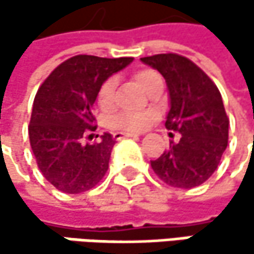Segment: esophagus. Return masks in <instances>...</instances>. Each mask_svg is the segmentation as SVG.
Listing matches in <instances>:
<instances>
[{
    "mask_svg": "<svg viewBox=\"0 0 254 254\" xmlns=\"http://www.w3.org/2000/svg\"><path fill=\"white\" fill-rule=\"evenodd\" d=\"M141 133H133V132H118L113 135L115 139L121 141V139H125V138H132V136H139Z\"/></svg>",
    "mask_w": 254,
    "mask_h": 254,
    "instance_id": "esophagus-1",
    "label": "esophagus"
}]
</instances>
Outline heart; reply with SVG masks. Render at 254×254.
<instances>
[{"mask_svg":"<svg viewBox=\"0 0 254 254\" xmlns=\"http://www.w3.org/2000/svg\"><path fill=\"white\" fill-rule=\"evenodd\" d=\"M133 79L136 83L148 91L154 83L160 82V76L151 69H141L133 72ZM115 92H116V79L109 77L100 86L97 103L101 110L109 112L115 107ZM154 119V113H121L115 118V125L124 130H141L151 124Z\"/></svg>","mask_w":254,"mask_h":254,"instance_id":"b5f03b06","label":"heart"}]
</instances>
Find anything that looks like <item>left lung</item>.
Here are the masks:
<instances>
[{
    "label": "left lung",
    "mask_w": 254,
    "mask_h": 254,
    "mask_svg": "<svg viewBox=\"0 0 254 254\" xmlns=\"http://www.w3.org/2000/svg\"><path fill=\"white\" fill-rule=\"evenodd\" d=\"M141 62L165 77L171 109L165 127L181 133L178 142L151 160L154 174L175 188L201 185L213 172L228 145L229 119L218 86L198 66L178 54H156Z\"/></svg>",
    "instance_id": "obj_1"
}]
</instances>
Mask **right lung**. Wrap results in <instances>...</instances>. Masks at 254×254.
<instances>
[{"instance_id":"obj_1","label":"right lung","mask_w":254,"mask_h":254,"mask_svg":"<svg viewBox=\"0 0 254 254\" xmlns=\"http://www.w3.org/2000/svg\"><path fill=\"white\" fill-rule=\"evenodd\" d=\"M132 60L75 56L56 67L39 86L29 139L39 171L59 191H88L106 175L116 141L110 133L101 135L98 142L83 141L97 129L92 106L100 86Z\"/></svg>"}]
</instances>
